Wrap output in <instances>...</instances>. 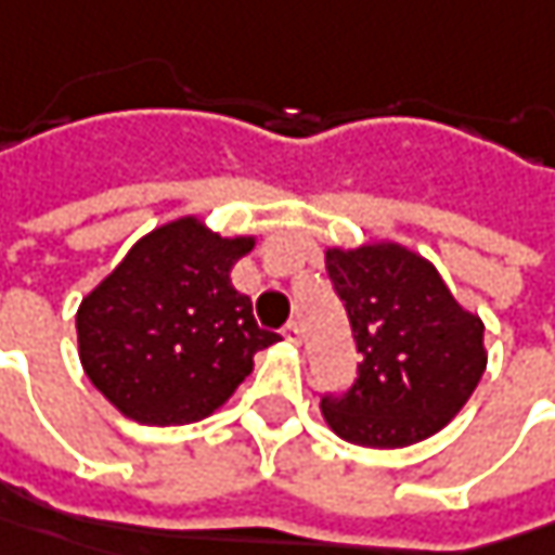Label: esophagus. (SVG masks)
Instances as JSON below:
<instances>
[{
    "label": "esophagus",
    "mask_w": 555,
    "mask_h": 555,
    "mask_svg": "<svg viewBox=\"0 0 555 555\" xmlns=\"http://www.w3.org/2000/svg\"><path fill=\"white\" fill-rule=\"evenodd\" d=\"M282 335H285V341L288 345H301V325L298 323H288L282 328Z\"/></svg>",
    "instance_id": "esophagus-1"
}]
</instances>
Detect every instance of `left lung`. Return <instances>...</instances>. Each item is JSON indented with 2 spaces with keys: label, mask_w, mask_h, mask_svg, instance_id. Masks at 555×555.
<instances>
[{
  "label": "left lung",
  "mask_w": 555,
  "mask_h": 555,
  "mask_svg": "<svg viewBox=\"0 0 555 555\" xmlns=\"http://www.w3.org/2000/svg\"><path fill=\"white\" fill-rule=\"evenodd\" d=\"M325 270L363 357L348 391L323 398L332 431L360 447H410L441 431L485 375V323L425 257L395 242L328 248Z\"/></svg>",
  "instance_id": "left-lung-1"
}]
</instances>
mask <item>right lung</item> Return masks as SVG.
Segmentation results:
<instances>
[{
  "label": "right lung",
  "mask_w": 555,
  "mask_h": 555,
  "mask_svg": "<svg viewBox=\"0 0 555 555\" xmlns=\"http://www.w3.org/2000/svg\"><path fill=\"white\" fill-rule=\"evenodd\" d=\"M254 238H223L195 217L139 238L77 310L89 382L142 425L205 420L251 373L276 332L232 288V263Z\"/></svg>",
  "instance_id": "1"
}]
</instances>
